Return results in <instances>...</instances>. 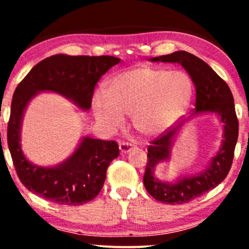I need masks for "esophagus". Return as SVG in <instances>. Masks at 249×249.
Listing matches in <instances>:
<instances>
[{
    "label": "esophagus",
    "mask_w": 249,
    "mask_h": 249,
    "mask_svg": "<svg viewBox=\"0 0 249 249\" xmlns=\"http://www.w3.org/2000/svg\"><path fill=\"white\" fill-rule=\"evenodd\" d=\"M133 146L134 145L131 144V142H119V150H121L122 153H127L128 151L132 150Z\"/></svg>",
    "instance_id": "34e87169"
}]
</instances>
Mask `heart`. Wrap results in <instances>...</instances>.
<instances>
[{
    "label": "heart",
    "instance_id": "1",
    "mask_svg": "<svg viewBox=\"0 0 249 249\" xmlns=\"http://www.w3.org/2000/svg\"><path fill=\"white\" fill-rule=\"evenodd\" d=\"M193 82L182 70L142 65L111 77L105 92L92 97V112L105 130L115 131L131 116L142 136H157L172 126L190 107Z\"/></svg>",
    "mask_w": 249,
    "mask_h": 249
}]
</instances>
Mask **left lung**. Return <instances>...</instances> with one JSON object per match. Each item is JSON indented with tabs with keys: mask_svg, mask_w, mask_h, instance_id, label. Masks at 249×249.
<instances>
[{
	"mask_svg": "<svg viewBox=\"0 0 249 249\" xmlns=\"http://www.w3.org/2000/svg\"><path fill=\"white\" fill-rule=\"evenodd\" d=\"M151 62L181 64L196 87V108L192 116L202 112L216 113L224 124L221 147L210 165L202 172L180 178L176 182L160 181L154 177V170L159 162L170 159L173 138L184 123L174 128L168 127L164 133L153 139L147 147L144 185L148 194L164 204H185L218 186L230 172L239 134L234 98L224 79L206 62L187 51H176L170 55L153 57Z\"/></svg>",
	"mask_w": 249,
	"mask_h": 249,
	"instance_id": "obj_1",
	"label": "left lung"
}]
</instances>
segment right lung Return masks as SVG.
Wrapping results in <instances>:
<instances>
[{
    "instance_id": "obj_1",
    "label": "right lung",
    "mask_w": 249,
    "mask_h": 249,
    "mask_svg": "<svg viewBox=\"0 0 249 249\" xmlns=\"http://www.w3.org/2000/svg\"><path fill=\"white\" fill-rule=\"evenodd\" d=\"M121 59L113 56L53 55L43 59L17 85L8 122V146L22 184L30 192L59 205L77 206L95 199L110 162L119 156L113 141L84 137L73 154L55 167L31 164L21 148V125L31 99L42 91L59 93L89 110L97 82Z\"/></svg>"
}]
</instances>
